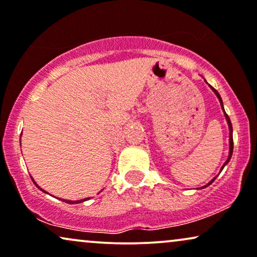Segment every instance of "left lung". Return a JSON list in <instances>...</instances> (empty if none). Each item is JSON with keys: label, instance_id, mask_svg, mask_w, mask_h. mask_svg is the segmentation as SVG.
Masks as SVG:
<instances>
[{"label": "left lung", "instance_id": "8db88e82", "mask_svg": "<svg viewBox=\"0 0 257 257\" xmlns=\"http://www.w3.org/2000/svg\"><path fill=\"white\" fill-rule=\"evenodd\" d=\"M210 87H211V89H212V91H213V92H215V93H216V96H217V97H218V99H219V102H220V105H222V109H223V111H224V106H223V102H222V98H220L219 93H218V92H217V90H216V89H213V87H212V86H211V85H210ZM224 116H225V118H226V122H228V124H229V131H230V139H229V145H230V148H229V157H228V160H226L225 162H224V165H223L222 170H223V168H224V166H225V165H226V164H228V162L230 161V159H231V155H232V151H233V140H232V125H231V121H230L229 116H228V115H226V112H225V111H224ZM222 170H220V171H222ZM215 179H216V178H213V179H212V180H211L209 184H207V185H205V186H204V187L209 186V185H211V184H212V183H213V181H215Z\"/></svg>", "mask_w": 257, "mask_h": 257}]
</instances>
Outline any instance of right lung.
Segmentation results:
<instances>
[{
	"instance_id": "1",
	"label": "right lung",
	"mask_w": 257,
	"mask_h": 257,
	"mask_svg": "<svg viewBox=\"0 0 257 257\" xmlns=\"http://www.w3.org/2000/svg\"><path fill=\"white\" fill-rule=\"evenodd\" d=\"M32 180H33V179H32ZM33 183L35 184L34 180H33ZM35 185H37V184H35ZM37 187H39L38 185H37ZM39 188H40V187H39ZM40 190L44 191L42 188H40ZM87 199H90V198H85V199H80V200H65V199H63V201H65V203H67V204H78V203H82V201H85Z\"/></svg>"
}]
</instances>
